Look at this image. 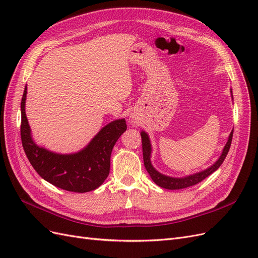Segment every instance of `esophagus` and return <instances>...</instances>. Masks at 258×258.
I'll list each match as a JSON object with an SVG mask.
<instances>
[{
  "instance_id": "1",
  "label": "esophagus",
  "mask_w": 258,
  "mask_h": 258,
  "mask_svg": "<svg viewBox=\"0 0 258 258\" xmlns=\"http://www.w3.org/2000/svg\"><path fill=\"white\" fill-rule=\"evenodd\" d=\"M128 121H129V123L130 124H132V126H137V124L139 123V120L137 119V117H135V116H132V115H130L129 116V118H128Z\"/></svg>"
}]
</instances>
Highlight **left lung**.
Wrapping results in <instances>:
<instances>
[{"instance_id": "left-lung-1", "label": "left lung", "mask_w": 258, "mask_h": 258, "mask_svg": "<svg viewBox=\"0 0 258 258\" xmlns=\"http://www.w3.org/2000/svg\"><path fill=\"white\" fill-rule=\"evenodd\" d=\"M230 93H231V98L233 100L232 97V89H230ZM232 134H233V129L231 130L230 135L228 137L227 142H226L223 151L221 153V156L218 157V159L213 163L212 166L208 167L207 169L199 171V172L192 173L189 175H185L182 177H175V176H169L166 174L160 173L158 170H156L155 167L152 165L151 161V157H152V143L148 135L144 130L141 131V138H142V148H143V159H144V166L145 169L150 174L151 178L155 182V184H157L158 186L162 187V188L166 189H183L186 188V187H189L192 185H196L197 183L201 182L202 179H205L206 177H208L210 174H212L213 172L221 167V165L223 163L224 159L226 158V156L228 154V151L230 148V144H231V140H232Z\"/></svg>"}]
</instances>
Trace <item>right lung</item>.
Wrapping results in <instances>:
<instances>
[{
    "label": "right lung",
    "instance_id": "obj_1",
    "mask_svg": "<svg viewBox=\"0 0 258 258\" xmlns=\"http://www.w3.org/2000/svg\"><path fill=\"white\" fill-rule=\"evenodd\" d=\"M27 86L21 99V141L31 165L45 181L61 189L87 192L98 188L110 174L111 154L127 130L124 118L107 123L81 151L60 154L37 145L26 115Z\"/></svg>",
    "mask_w": 258,
    "mask_h": 258
}]
</instances>
